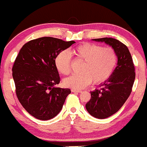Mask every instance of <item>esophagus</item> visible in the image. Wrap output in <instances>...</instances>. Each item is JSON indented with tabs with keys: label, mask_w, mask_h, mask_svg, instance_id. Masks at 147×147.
<instances>
[{
	"label": "esophagus",
	"mask_w": 147,
	"mask_h": 147,
	"mask_svg": "<svg viewBox=\"0 0 147 147\" xmlns=\"http://www.w3.org/2000/svg\"><path fill=\"white\" fill-rule=\"evenodd\" d=\"M71 91L74 92V93H81V92H82V90H76V89H72Z\"/></svg>",
	"instance_id": "obj_1"
}]
</instances>
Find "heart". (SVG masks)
<instances>
[{"instance_id": "1", "label": "heart", "mask_w": 147, "mask_h": 147, "mask_svg": "<svg viewBox=\"0 0 147 147\" xmlns=\"http://www.w3.org/2000/svg\"><path fill=\"white\" fill-rule=\"evenodd\" d=\"M76 61L83 62L80 68L81 73L74 74L63 81L66 87L81 89L93 81L96 84L106 81L113 74L117 63L115 51L92 43H83L70 51ZM68 51H62L55 58L57 71L68 75L71 70V58Z\"/></svg>"}]
</instances>
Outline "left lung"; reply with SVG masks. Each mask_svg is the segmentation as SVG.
<instances>
[{
	"mask_svg": "<svg viewBox=\"0 0 147 147\" xmlns=\"http://www.w3.org/2000/svg\"><path fill=\"white\" fill-rule=\"evenodd\" d=\"M93 40L111 46L117 56V66L111 76L99 88L90 91L91 98L86 105L90 115L105 119L117 113L129 98L135 79L134 66L127 47L119 40L110 37Z\"/></svg>",
	"mask_w": 147,
	"mask_h": 147,
	"instance_id": "8db88e82",
	"label": "left lung"
}]
</instances>
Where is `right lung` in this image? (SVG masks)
<instances>
[{
  "instance_id": "1",
  "label": "right lung",
  "mask_w": 147,
  "mask_h": 147,
  "mask_svg": "<svg viewBox=\"0 0 147 147\" xmlns=\"http://www.w3.org/2000/svg\"><path fill=\"white\" fill-rule=\"evenodd\" d=\"M74 43L44 37L27 42L20 50L12 69L16 96L35 118L48 120L57 116L71 93L69 88L54 87L60 82L54 61Z\"/></svg>"
}]
</instances>
